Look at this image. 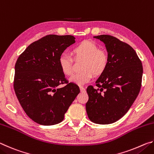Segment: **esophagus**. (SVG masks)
<instances>
[{
  "instance_id": "obj_1",
  "label": "esophagus",
  "mask_w": 154,
  "mask_h": 154,
  "mask_svg": "<svg viewBox=\"0 0 154 154\" xmlns=\"http://www.w3.org/2000/svg\"><path fill=\"white\" fill-rule=\"evenodd\" d=\"M79 88H80L81 92H85V89L83 86H80Z\"/></svg>"
}]
</instances>
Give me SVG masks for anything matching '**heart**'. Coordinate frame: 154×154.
Listing matches in <instances>:
<instances>
[{
    "label": "heart",
    "instance_id": "heart-1",
    "mask_svg": "<svg viewBox=\"0 0 154 154\" xmlns=\"http://www.w3.org/2000/svg\"><path fill=\"white\" fill-rule=\"evenodd\" d=\"M72 54L77 58L83 59L82 65L83 71L74 74L70 81L78 85H83L92 79L93 74L96 76L102 75L109 63V55L103 49L92 41H85L74 47ZM59 66L64 75H70L72 72V62L66 54H62L59 58Z\"/></svg>",
    "mask_w": 154,
    "mask_h": 154
}]
</instances>
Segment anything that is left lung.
I'll use <instances>...</instances> for the list:
<instances>
[{
  "mask_svg": "<svg viewBox=\"0 0 154 154\" xmlns=\"http://www.w3.org/2000/svg\"><path fill=\"white\" fill-rule=\"evenodd\" d=\"M105 43L109 63L96 80L98 89L87 88L88 116L94 123L109 124L122 118L136 100L141 86L143 66L128 44L110 35L94 36Z\"/></svg>",
  "mask_w": 154,
  "mask_h": 154,
  "instance_id": "obj_1",
  "label": "left lung"
}]
</instances>
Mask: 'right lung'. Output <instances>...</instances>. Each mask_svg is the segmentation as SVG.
<instances>
[{
    "instance_id": "right-lung-1",
    "label": "right lung",
    "mask_w": 154,
    "mask_h": 154,
    "mask_svg": "<svg viewBox=\"0 0 154 154\" xmlns=\"http://www.w3.org/2000/svg\"><path fill=\"white\" fill-rule=\"evenodd\" d=\"M75 39L72 35H47L31 43L15 63V94L27 116L41 125L61 122L80 92L78 85L67 82L58 62Z\"/></svg>"
}]
</instances>
